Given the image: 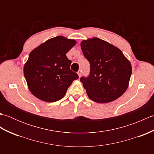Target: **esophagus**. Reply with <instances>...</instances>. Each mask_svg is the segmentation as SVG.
Here are the masks:
<instances>
[{
	"instance_id": "1",
	"label": "esophagus",
	"mask_w": 154,
	"mask_h": 154,
	"mask_svg": "<svg viewBox=\"0 0 154 154\" xmlns=\"http://www.w3.org/2000/svg\"><path fill=\"white\" fill-rule=\"evenodd\" d=\"M77 74H78V75H79V77H80L81 75V71L79 70V71H78V72H77Z\"/></svg>"
}]
</instances>
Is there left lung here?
Returning a JSON list of instances; mask_svg holds the SVG:
<instances>
[{
  "label": "left lung",
  "mask_w": 154,
  "mask_h": 154,
  "mask_svg": "<svg viewBox=\"0 0 154 154\" xmlns=\"http://www.w3.org/2000/svg\"><path fill=\"white\" fill-rule=\"evenodd\" d=\"M81 48L91 65L89 77L80 79L89 99L107 103L122 96L128 87L132 66L120 49L98 38L83 40Z\"/></svg>",
  "instance_id": "1"
}]
</instances>
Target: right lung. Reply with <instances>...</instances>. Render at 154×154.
Here are the masks:
<instances>
[{
	"label": "right lung",
	"mask_w": 154,
	"mask_h": 154,
	"mask_svg": "<svg viewBox=\"0 0 154 154\" xmlns=\"http://www.w3.org/2000/svg\"><path fill=\"white\" fill-rule=\"evenodd\" d=\"M76 44L62 35L51 38L34 49L24 66L28 89L45 102L61 99L72 82L79 78L70 69L71 61L66 54Z\"/></svg>",
	"instance_id": "1"
}]
</instances>
